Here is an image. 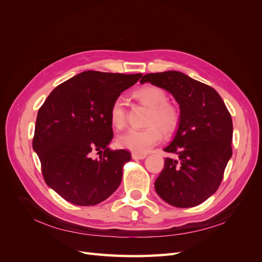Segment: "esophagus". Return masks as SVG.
I'll use <instances>...</instances> for the list:
<instances>
[{"instance_id":"1","label":"esophagus","mask_w":262,"mask_h":262,"mask_svg":"<svg viewBox=\"0 0 262 262\" xmlns=\"http://www.w3.org/2000/svg\"><path fill=\"white\" fill-rule=\"evenodd\" d=\"M146 157V154H138V153H132L133 160H143Z\"/></svg>"}]
</instances>
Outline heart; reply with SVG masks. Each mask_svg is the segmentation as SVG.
Masks as SVG:
<instances>
[{"mask_svg":"<svg viewBox=\"0 0 262 262\" xmlns=\"http://www.w3.org/2000/svg\"><path fill=\"white\" fill-rule=\"evenodd\" d=\"M132 98L148 108L144 122L146 128L125 132L118 138V144L133 153L145 154L161 141L162 132L170 136L176 131L180 122V109L167 100V93L155 85L139 87L132 92ZM109 120L118 130L124 129L126 125V113L120 99L114 100L110 106Z\"/></svg>","mask_w":262,"mask_h":262,"instance_id":"heart-1","label":"heart"}]
</instances>
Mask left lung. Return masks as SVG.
I'll return each mask as SVG.
<instances>
[{
  "label": "left lung",
  "instance_id": "8db88e82",
  "mask_svg": "<svg viewBox=\"0 0 262 262\" xmlns=\"http://www.w3.org/2000/svg\"><path fill=\"white\" fill-rule=\"evenodd\" d=\"M146 82L169 92L180 108L176 136L164 148L176 158L165 160L155 190L173 207H195L216 191L232 157L231 114L215 90L178 71L146 74Z\"/></svg>",
  "mask_w": 262,
  "mask_h": 262
}]
</instances>
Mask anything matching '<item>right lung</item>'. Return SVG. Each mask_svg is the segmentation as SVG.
I'll list each match as a JSON object with an SVG mask.
<instances>
[{
    "label": "right lung",
    "instance_id": "1",
    "mask_svg": "<svg viewBox=\"0 0 262 262\" xmlns=\"http://www.w3.org/2000/svg\"><path fill=\"white\" fill-rule=\"evenodd\" d=\"M141 76L85 71L55 87L39 109L33 148L46 184L63 199L90 207L118 189L131 154L108 147L114 137L109 109Z\"/></svg>",
    "mask_w": 262,
    "mask_h": 262
}]
</instances>
